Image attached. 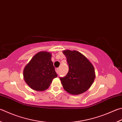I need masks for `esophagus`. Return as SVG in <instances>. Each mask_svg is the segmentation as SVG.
I'll list each match as a JSON object with an SVG mask.
<instances>
[{"label":"esophagus","mask_w":122,"mask_h":122,"mask_svg":"<svg viewBox=\"0 0 122 122\" xmlns=\"http://www.w3.org/2000/svg\"><path fill=\"white\" fill-rule=\"evenodd\" d=\"M55 71H56L57 74H59V68L55 69Z\"/></svg>","instance_id":"esophagus-1"}]
</instances>
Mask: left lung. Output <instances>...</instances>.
Segmentation results:
<instances>
[{
  "instance_id": "8db88e82",
  "label": "left lung",
  "mask_w": 122,
  "mask_h": 122,
  "mask_svg": "<svg viewBox=\"0 0 122 122\" xmlns=\"http://www.w3.org/2000/svg\"><path fill=\"white\" fill-rule=\"evenodd\" d=\"M69 71L66 76L60 77L63 88L69 93L78 95L86 91L95 79V71L92 63L76 51L66 50Z\"/></svg>"
}]
</instances>
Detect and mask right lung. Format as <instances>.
Returning <instances> with one entry per match:
<instances>
[{
  "mask_svg": "<svg viewBox=\"0 0 122 122\" xmlns=\"http://www.w3.org/2000/svg\"><path fill=\"white\" fill-rule=\"evenodd\" d=\"M23 76L32 89L37 91L47 89L57 76L51 61V54L47 52L37 53L24 68Z\"/></svg>",
  "mask_w": 122,
  "mask_h": 122,
  "instance_id": "obj_1",
  "label": "right lung"
}]
</instances>
